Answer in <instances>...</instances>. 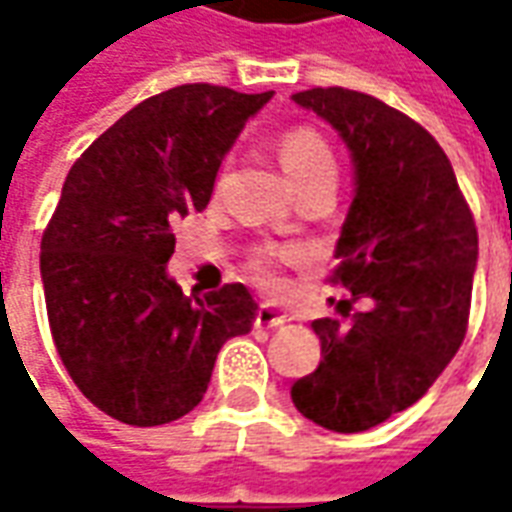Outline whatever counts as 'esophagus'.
Returning a JSON list of instances; mask_svg holds the SVG:
<instances>
[{
  "label": "esophagus",
  "instance_id": "34e87169",
  "mask_svg": "<svg viewBox=\"0 0 512 512\" xmlns=\"http://www.w3.org/2000/svg\"><path fill=\"white\" fill-rule=\"evenodd\" d=\"M288 321L290 318L285 312L274 310V307H268V304H263L255 315V326H263V329H277V326H285Z\"/></svg>",
  "mask_w": 512,
  "mask_h": 512
}]
</instances>
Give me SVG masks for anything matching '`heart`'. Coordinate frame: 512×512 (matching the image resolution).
I'll return each mask as SVG.
<instances>
[{
    "mask_svg": "<svg viewBox=\"0 0 512 512\" xmlns=\"http://www.w3.org/2000/svg\"><path fill=\"white\" fill-rule=\"evenodd\" d=\"M277 156L282 161L285 172H288L301 191L337 178V158H334V150L310 126H293L288 131H282L277 139ZM279 257H282L279 249H260L252 257V263H249L252 271H255V277L263 279L271 288L277 285V279H274V263H277Z\"/></svg>",
    "mask_w": 512,
    "mask_h": 512,
    "instance_id": "b5f03b06",
    "label": "heart"
}]
</instances>
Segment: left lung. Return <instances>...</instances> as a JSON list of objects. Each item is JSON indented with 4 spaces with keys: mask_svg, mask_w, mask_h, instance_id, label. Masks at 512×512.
<instances>
[{
    "mask_svg": "<svg viewBox=\"0 0 512 512\" xmlns=\"http://www.w3.org/2000/svg\"><path fill=\"white\" fill-rule=\"evenodd\" d=\"M351 150L356 194L329 282L370 310L318 318L321 365L290 397L334 433H362L414 406L458 354L472 307L477 227L439 142L373 95L312 87L293 95ZM348 307V301H345Z\"/></svg>",
    "mask_w": 512,
    "mask_h": 512,
    "instance_id": "1",
    "label": "left lung"
}]
</instances>
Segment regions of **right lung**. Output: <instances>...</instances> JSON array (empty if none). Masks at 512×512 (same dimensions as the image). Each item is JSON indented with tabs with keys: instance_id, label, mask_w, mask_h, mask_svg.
I'll return each mask as SVG.
<instances>
[{
	"instance_id": "add662e5",
	"label": "right lung",
	"mask_w": 512,
	"mask_h": 512,
	"mask_svg": "<svg viewBox=\"0 0 512 512\" xmlns=\"http://www.w3.org/2000/svg\"><path fill=\"white\" fill-rule=\"evenodd\" d=\"M268 93L180 84L136 104L87 147L40 241L46 312L62 365L112 419L153 428L197 406L216 354L252 329L241 285L183 296L172 227L205 211L224 153Z\"/></svg>"
}]
</instances>
